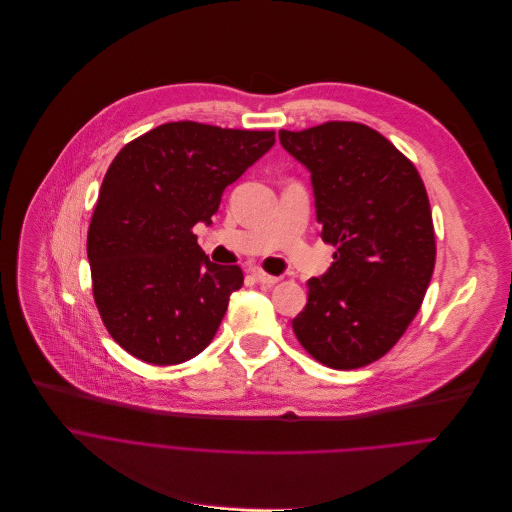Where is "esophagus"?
<instances>
[{"label": "esophagus", "mask_w": 512, "mask_h": 512, "mask_svg": "<svg viewBox=\"0 0 512 512\" xmlns=\"http://www.w3.org/2000/svg\"><path fill=\"white\" fill-rule=\"evenodd\" d=\"M254 278H256L262 286H274L276 282H280V276L266 274V272H264V270H260V268H256V270H254Z\"/></svg>", "instance_id": "1"}]
</instances>
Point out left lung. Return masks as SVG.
I'll list each match as a JSON object with an SVG mask.
<instances>
[{
	"label": "left lung",
	"mask_w": 512,
	"mask_h": 512,
	"mask_svg": "<svg viewBox=\"0 0 512 512\" xmlns=\"http://www.w3.org/2000/svg\"><path fill=\"white\" fill-rule=\"evenodd\" d=\"M282 147L311 173L331 268L306 282L292 319L300 345L333 369L383 357L410 327L432 280L436 238L424 181L383 135L333 121L280 131Z\"/></svg>",
	"instance_id": "8db88e82"
}]
</instances>
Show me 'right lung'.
Masks as SVG:
<instances>
[{
    "mask_svg": "<svg viewBox=\"0 0 512 512\" xmlns=\"http://www.w3.org/2000/svg\"><path fill=\"white\" fill-rule=\"evenodd\" d=\"M272 131L161 125L111 163L88 228L92 294L111 337L151 365H177L220 329L240 266L212 262L195 224H212L222 193L274 145Z\"/></svg>",
    "mask_w": 512,
    "mask_h": 512,
    "instance_id": "obj_1",
    "label": "right lung"
}]
</instances>
